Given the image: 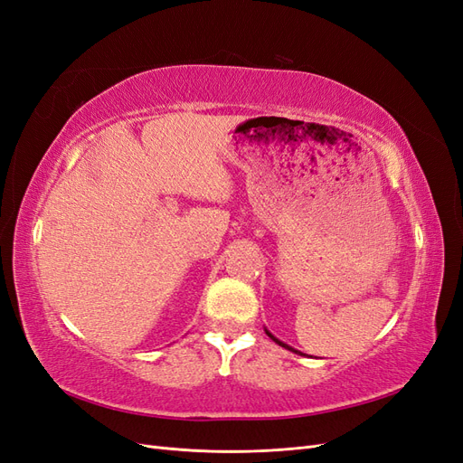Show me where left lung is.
<instances>
[{
	"label": "left lung",
	"instance_id": "8db88e82",
	"mask_svg": "<svg viewBox=\"0 0 463 463\" xmlns=\"http://www.w3.org/2000/svg\"><path fill=\"white\" fill-rule=\"evenodd\" d=\"M266 334H269V335H270V338H272V340H274V342H276V344H278V345H282V347H286V349H289V352H293V354H301V352H298V349H293V347H289V345H288V344H284V342H279V340H278V338H274V335H272V334H270V332H269V330H266Z\"/></svg>",
	"mask_w": 463,
	"mask_h": 463
}]
</instances>
